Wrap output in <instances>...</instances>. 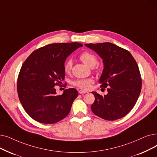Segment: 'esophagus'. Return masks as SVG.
I'll return each mask as SVG.
<instances>
[{"label":"esophagus","mask_w":157,"mask_h":157,"mask_svg":"<svg viewBox=\"0 0 157 157\" xmlns=\"http://www.w3.org/2000/svg\"><path fill=\"white\" fill-rule=\"evenodd\" d=\"M79 93L80 94H86V93H88V92H87V91L83 90H80L79 91Z\"/></svg>","instance_id":"obj_1"}]
</instances>
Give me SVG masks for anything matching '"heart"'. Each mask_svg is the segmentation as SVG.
<instances>
[{"instance_id":"b5f03b06","label":"heart","mask_w":157,"mask_h":157,"mask_svg":"<svg viewBox=\"0 0 157 157\" xmlns=\"http://www.w3.org/2000/svg\"><path fill=\"white\" fill-rule=\"evenodd\" d=\"M80 59L85 63L86 65L90 67H93L98 63V58L93 53L85 51L81 53L79 55ZM72 67V61L71 59H67L64 64V71L65 73L68 74L71 71ZM92 82V79H78L74 81L72 85L74 86H76L81 89L88 90L90 86V84Z\"/></svg>"}]
</instances>
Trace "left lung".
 Here are the masks:
<instances>
[{"label": "left lung", "mask_w": 157, "mask_h": 157, "mask_svg": "<svg viewBox=\"0 0 157 157\" xmlns=\"http://www.w3.org/2000/svg\"><path fill=\"white\" fill-rule=\"evenodd\" d=\"M85 45L103 59L104 69L99 83L108 92L104 95L92 92L95 97L92 112L108 121L124 117L135 106L141 92L142 79L135 59L128 51L112 43Z\"/></svg>", "instance_id": "1"}]
</instances>
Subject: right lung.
Returning a JSON list of instances; mask_svg holds the SVG:
<instances>
[{"mask_svg":"<svg viewBox=\"0 0 157 157\" xmlns=\"http://www.w3.org/2000/svg\"><path fill=\"white\" fill-rule=\"evenodd\" d=\"M80 43L52 44L33 51L20 69L17 79L19 100L26 113L40 123L54 124L66 117L78 92L69 88L57 95L55 86L62 85L67 57Z\"/></svg>","mask_w":157,"mask_h":157,"instance_id":"1","label":"right lung"}]
</instances>
